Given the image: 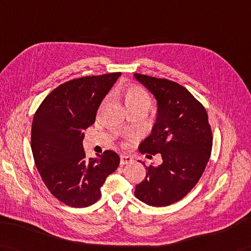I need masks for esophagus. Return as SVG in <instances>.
Segmentation results:
<instances>
[{
	"instance_id": "esophagus-1",
	"label": "esophagus",
	"mask_w": 251,
	"mask_h": 251,
	"mask_svg": "<svg viewBox=\"0 0 251 251\" xmlns=\"http://www.w3.org/2000/svg\"><path fill=\"white\" fill-rule=\"evenodd\" d=\"M132 161V158L130 156H127V155H121V160H120V164L122 166H124L126 164H129V162Z\"/></svg>"
}]
</instances>
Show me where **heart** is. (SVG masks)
Listing matches in <instances>:
<instances>
[{"mask_svg":"<svg viewBox=\"0 0 251 251\" xmlns=\"http://www.w3.org/2000/svg\"><path fill=\"white\" fill-rule=\"evenodd\" d=\"M126 106L129 110L149 109L152 106V97L150 93L140 85H129L124 92Z\"/></svg>","mask_w":251,"mask_h":251,"instance_id":"heart-1","label":"heart"}]
</instances>
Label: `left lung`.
I'll return each instance as SVG.
<instances>
[{
    "instance_id": "left-lung-1",
    "label": "left lung",
    "mask_w": 251,
    "mask_h": 251,
    "mask_svg": "<svg viewBox=\"0 0 251 251\" xmlns=\"http://www.w3.org/2000/svg\"><path fill=\"white\" fill-rule=\"evenodd\" d=\"M153 93L158 112L152 133L139 145L141 154H160L162 164L147 166L135 196L152 206L182 200L199 182L211 157L213 135L207 112L191 93L174 81L135 74Z\"/></svg>"
}]
</instances>
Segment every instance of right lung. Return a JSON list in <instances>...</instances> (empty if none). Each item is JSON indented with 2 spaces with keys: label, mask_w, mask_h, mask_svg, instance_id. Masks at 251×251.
<instances>
[{
  "label": "right lung",
  "mask_w": 251,
  "mask_h": 251,
  "mask_svg": "<svg viewBox=\"0 0 251 251\" xmlns=\"http://www.w3.org/2000/svg\"><path fill=\"white\" fill-rule=\"evenodd\" d=\"M121 73L69 80L47 96L34 114L31 148L46 187L72 207L99 200L100 187L120 165L113 151L86 159L83 130L95 123L97 110Z\"/></svg>",
  "instance_id": "add662e5"
}]
</instances>
